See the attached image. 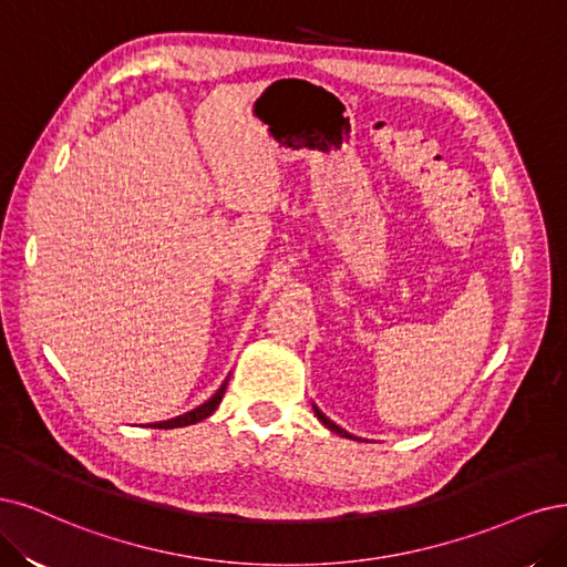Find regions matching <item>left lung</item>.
<instances>
[{
	"instance_id": "left-lung-1",
	"label": "left lung",
	"mask_w": 567,
	"mask_h": 567,
	"mask_svg": "<svg viewBox=\"0 0 567 567\" xmlns=\"http://www.w3.org/2000/svg\"><path fill=\"white\" fill-rule=\"evenodd\" d=\"M313 412H316V416H318V419H320V422H322V424H324V426H327V429H330V431H334V433H339V435H341V437H355V435H353V433H349V431H346V429H341V426H337V424H334V422H332V419H327V416H324V414H322V412H320V410H318V408H316V405H313ZM355 441H360V437H355Z\"/></svg>"
}]
</instances>
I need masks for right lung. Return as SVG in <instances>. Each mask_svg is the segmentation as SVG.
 <instances>
[{"mask_svg": "<svg viewBox=\"0 0 567 567\" xmlns=\"http://www.w3.org/2000/svg\"><path fill=\"white\" fill-rule=\"evenodd\" d=\"M226 386H228V379L221 383V386H218V391H216L209 400H205L203 405H197V408H193L190 412H184V414H178V416L164 419V422L148 424V426H151V429H181V426H190V424L203 422V419L212 416L214 410L218 408V403H221V398H224V393H226Z\"/></svg>", "mask_w": 567, "mask_h": 567, "instance_id": "right-lung-1", "label": "right lung"}]
</instances>
